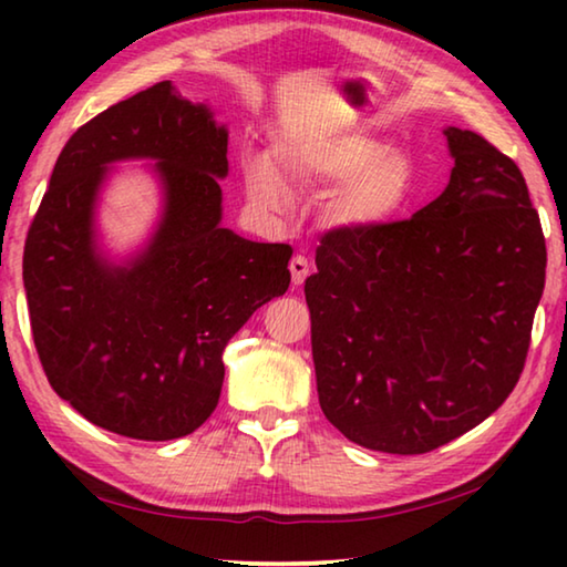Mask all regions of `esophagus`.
I'll return each mask as SVG.
<instances>
[{"instance_id": "esophagus-1", "label": "esophagus", "mask_w": 567, "mask_h": 567, "mask_svg": "<svg viewBox=\"0 0 567 567\" xmlns=\"http://www.w3.org/2000/svg\"><path fill=\"white\" fill-rule=\"evenodd\" d=\"M290 272H292V282L295 285H302L307 280V275H310V262H307L305 255H295L290 260Z\"/></svg>"}]
</instances>
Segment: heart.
<instances>
[{
	"label": "heart",
	"mask_w": 567,
	"mask_h": 567,
	"mask_svg": "<svg viewBox=\"0 0 567 567\" xmlns=\"http://www.w3.org/2000/svg\"><path fill=\"white\" fill-rule=\"evenodd\" d=\"M269 169L262 159L245 165L247 197L262 213L282 207V185L295 192L312 185H340L330 213L340 225L372 227L400 215L415 195V167L408 155L388 150L362 134H332L307 145L272 150Z\"/></svg>",
	"instance_id": "obj_1"
}]
</instances>
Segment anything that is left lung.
Segmentation results:
<instances>
[{"label":"left lung","instance_id":"left-lung-1","mask_svg":"<svg viewBox=\"0 0 567 567\" xmlns=\"http://www.w3.org/2000/svg\"><path fill=\"white\" fill-rule=\"evenodd\" d=\"M445 134L443 195L408 219L328 229L305 280L320 408L380 453H430L503 405L545 287L520 167L477 132Z\"/></svg>","mask_w":567,"mask_h":567}]
</instances>
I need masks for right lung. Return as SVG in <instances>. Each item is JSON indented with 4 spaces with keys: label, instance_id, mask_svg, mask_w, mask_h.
Here are the masks:
<instances>
[{
    "label": "right lung",
    "instance_id": "right-lung-1",
    "mask_svg": "<svg viewBox=\"0 0 567 567\" xmlns=\"http://www.w3.org/2000/svg\"><path fill=\"white\" fill-rule=\"evenodd\" d=\"M159 158L168 213L132 268L93 252L103 165ZM227 132L157 82L76 130L56 157L24 243V290L52 390L110 433L175 440L217 408L223 352L257 307L290 287L292 247L219 227Z\"/></svg>",
    "mask_w": 567,
    "mask_h": 567
}]
</instances>
